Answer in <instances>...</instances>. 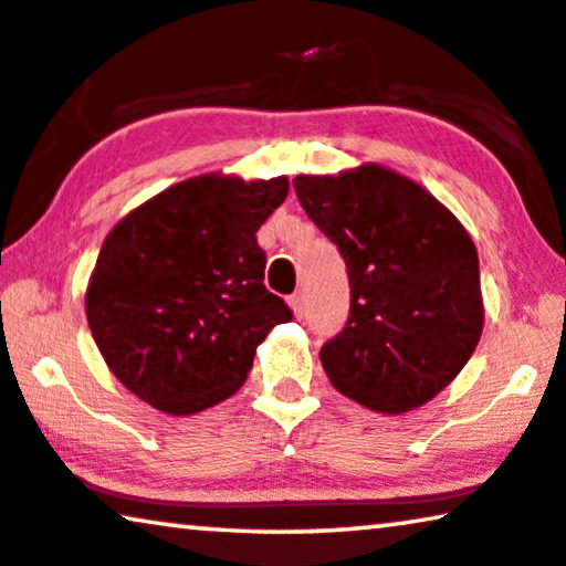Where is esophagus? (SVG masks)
I'll list each match as a JSON object with an SVG mask.
<instances>
[{
    "mask_svg": "<svg viewBox=\"0 0 566 566\" xmlns=\"http://www.w3.org/2000/svg\"><path fill=\"white\" fill-rule=\"evenodd\" d=\"M286 305H290V310H292V315L294 317H302V313H305V294L302 292H294L290 300H286Z\"/></svg>",
    "mask_w": 566,
    "mask_h": 566,
    "instance_id": "1",
    "label": "esophagus"
}]
</instances>
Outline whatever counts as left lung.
I'll use <instances>...</instances> for the list:
<instances>
[{"mask_svg": "<svg viewBox=\"0 0 566 566\" xmlns=\"http://www.w3.org/2000/svg\"><path fill=\"white\" fill-rule=\"evenodd\" d=\"M292 185L352 284L346 328L321 348L331 385L385 416L433 400L482 336L472 235L426 187L379 164L300 174Z\"/></svg>", "mask_w": 566, "mask_h": 566, "instance_id": "left-lung-1", "label": "left lung"}]
</instances>
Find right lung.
Returning <instances> with one entry per match:
<instances>
[{
	"instance_id": "obj_1",
	"label": "right lung",
	"mask_w": 566,
	"mask_h": 566,
	"mask_svg": "<svg viewBox=\"0 0 566 566\" xmlns=\"http://www.w3.org/2000/svg\"><path fill=\"white\" fill-rule=\"evenodd\" d=\"M290 179L210 171L125 214L102 243L84 294L109 371L166 416L235 395L274 325L292 317L264 286L256 230Z\"/></svg>"
}]
</instances>
